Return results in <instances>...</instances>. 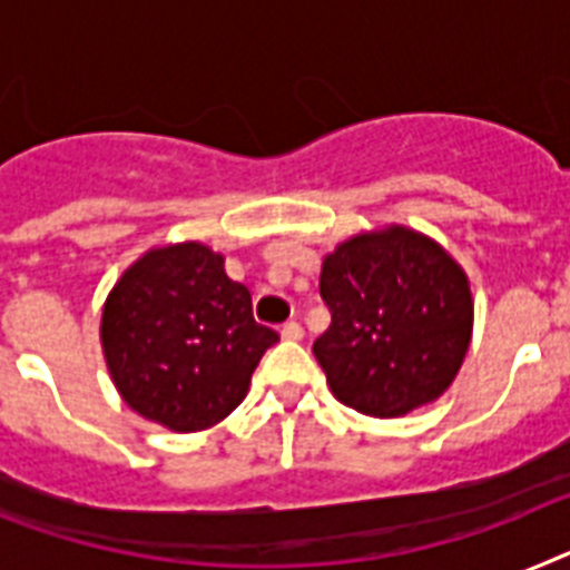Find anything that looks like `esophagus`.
<instances>
[{"label":"esophagus","instance_id":"34e87169","mask_svg":"<svg viewBox=\"0 0 570 570\" xmlns=\"http://www.w3.org/2000/svg\"><path fill=\"white\" fill-rule=\"evenodd\" d=\"M282 337H285V341H303V326H299L296 320H288V323L282 326Z\"/></svg>","mask_w":570,"mask_h":570}]
</instances>
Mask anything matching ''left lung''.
Listing matches in <instances>:
<instances>
[{
  "instance_id": "obj_1",
  "label": "left lung",
  "mask_w": 570,
  "mask_h": 570,
  "mask_svg": "<svg viewBox=\"0 0 570 570\" xmlns=\"http://www.w3.org/2000/svg\"><path fill=\"white\" fill-rule=\"evenodd\" d=\"M320 296L332 326L314 341V358L346 407L393 420L449 390L469 352L474 305L463 267L428 235H352L323 258Z\"/></svg>"
}]
</instances>
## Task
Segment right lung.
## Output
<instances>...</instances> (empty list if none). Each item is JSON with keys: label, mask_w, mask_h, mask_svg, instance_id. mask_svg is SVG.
Listing matches in <instances>:
<instances>
[{"label": "right lung", "mask_w": 570, "mask_h": 570, "mask_svg": "<svg viewBox=\"0 0 570 570\" xmlns=\"http://www.w3.org/2000/svg\"><path fill=\"white\" fill-rule=\"evenodd\" d=\"M276 341L224 256L197 242L136 258L101 314L107 370L127 407L180 434L229 416Z\"/></svg>", "instance_id": "add662e5"}]
</instances>
